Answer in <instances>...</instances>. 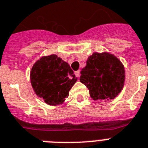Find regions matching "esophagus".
Returning <instances> with one entry per match:
<instances>
[{"label":"esophagus","instance_id":"esophagus-1","mask_svg":"<svg viewBox=\"0 0 148 148\" xmlns=\"http://www.w3.org/2000/svg\"><path fill=\"white\" fill-rule=\"evenodd\" d=\"M74 74H75L76 77H79V76H80V71H79V70L76 71L75 72H74Z\"/></svg>","mask_w":148,"mask_h":148}]
</instances>
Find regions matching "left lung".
Wrapping results in <instances>:
<instances>
[{
  "label": "left lung",
  "mask_w": 148,
  "mask_h": 148,
  "mask_svg": "<svg viewBox=\"0 0 148 148\" xmlns=\"http://www.w3.org/2000/svg\"><path fill=\"white\" fill-rule=\"evenodd\" d=\"M80 74L79 81L88 88L95 101L114 99L124 86V66L119 59L108 53H94Z\"/></svg>",
  "instance_id": "1"
}]
</instances>
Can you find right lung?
<instances>
[{
  "instance_id": "add662e5",
  "label": "right lung",
  "mask_w": 148,
  "mask_h": 148,
  "mask_svg": "<svg viewBox=\"0 0 148 148\" xmlns=\"http://www.w3.org/2000/svg\"><path fill=\"white\" fill-rule=\"evenodd\" d=\"M30 80L37 95L47 104L55 106L68 97L77 79L66 62L53 54L43 56L34 64Z\"/></svg>"
}]
</instances>
